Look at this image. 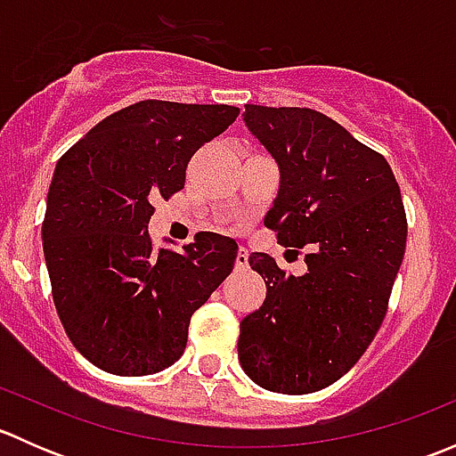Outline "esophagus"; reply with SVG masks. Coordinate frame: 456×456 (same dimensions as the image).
<instances>
[{
  "label": "esophagus",
  "mask_w": 456,
  "mask_h": 456,
  "mask_svg": "<svg viewBox=\"0 0 456 456\" xmlns=\"http://www.w3.org/2000/svg\"><path fill=\"white\" fill-rule=\"evenodd\" d=\"M247 265H249V254H247L245 247H240L236 254V271H242L247 269Z\"/></svg>",
  "instance_id": "34e87169"
}]
</instances>
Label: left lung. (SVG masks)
<instances>
[{
    "mask_svg": "<svg viewBox=\"0 0 456 456\" xmlns=\"http://www.w3.org/2000/svg\"><path fill=\"white\" fill-rule=\"evenodd\" d=\"M242 118L280 167L265 224L305 249L306 273L249 256L266 297L240 322L238 357L262 388L315 393L357 364L384 322L406 251L402 191L384 156L326 114L247 103Z\"/></svg>",
    "mask_w": 456,
    "mask_h": 456,
    "instance_id": "1",
    "label": "left lung"
}]
</instances>
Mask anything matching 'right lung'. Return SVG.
Segmentation results:
<instances>
[{
    "label": "right lung",
    "instance_id": "1",
    "mask_svg": "<svg viewBox=\"0 0 456 456\" xmlns=\"http://www.w3.org/2000/svg\"><path fill=\"white\" fill-rule=\"evenodd\" d=\"M240 110L139 101L59 159L41 224L53 300L72 346L96 369L141 377L183 355L196 309L232 273L236 240L200 232L183 251L151 247L154 200Z\"/></svg>",
    "mask_w": 456,
    "mask_h": 456
}]
</instances>
